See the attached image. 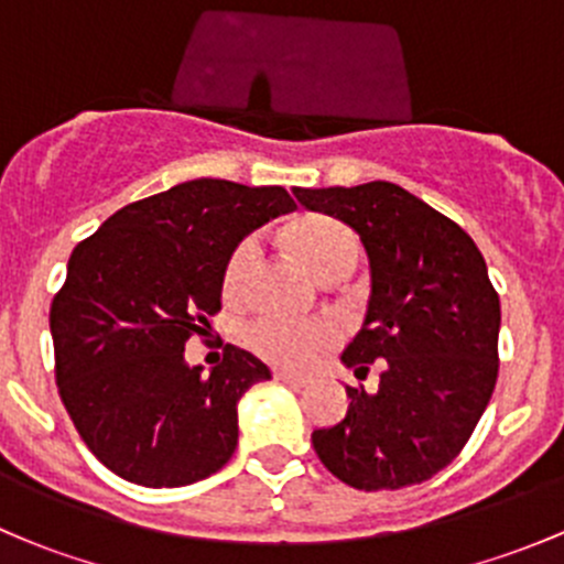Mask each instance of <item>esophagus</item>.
<instances>
[{
	"label": "esophagus",
	"instance_id": "esophagus-1",
	"mask_svg": "<svg viewBox=\"0 0 564 564\" xmlns=\"http://www.w3.org/2000/svg\"><path fill=\"white\" fill-rule=\"evenodd\" d=\"M275 379L283 384H292V388H305V384L311 382V377H305V373H292V371H278Z\"/></svg>",
	"mask_w": 564,
	"mask_h": 564
}]
</instances>
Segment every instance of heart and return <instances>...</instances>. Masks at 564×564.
Listing matches in <instances>:
<instances>
[{"label":"heart","instance_id":"obj_1","mask_svg":"<svg viewBox=\"0 0 564 564\" xmlns=\"http://www.w3.org/2000/svg\"><path fill=\"white\" fill-rule=\"evenodd\" d=\"M286 237L300 259L318 278L351 272L360 259V240L355 231L329 215H305V218L294 220L286 229ZM256 261H259V242L253 237L237 242L224 264L226 300H240L248 292ZM335 338H338V327L329 318L297 322V318L283 316H261L246 329V340L256 355L289 368L308 366Z\"/></svg>","mask_w":564,"mask_h":564}]
</instances>
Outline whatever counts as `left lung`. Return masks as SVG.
<instances>
[{
  "label": "left lung",
  "instance_id": "1",
  "mask_svg": "<svg viewBox=\"0 0 564 564\" xmlns=\"http://www.w3.org/2000/svg\"><path fill=\"white\" fill-rule=\"evenodd\" d=\"M305 209L344 220L371 264L366 322L340 360L379 388H346V417L311 436L360 491L414 486L464 451L499 373V294L471 237L392 182L294 187Z\"/></svg>",
  "mask_w": 564,
  "mask_h": 564
}]
</instances>
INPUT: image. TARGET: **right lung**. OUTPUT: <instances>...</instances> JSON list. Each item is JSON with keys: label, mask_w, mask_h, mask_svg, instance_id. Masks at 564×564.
<instances>
[{"label": "right lung", "mask_w": 564, "mask_h": 564, "mask_svg": "<svg viewBox=\"0 0 564 564\" xmlns=\"http://www.w3.org/2000/svg\"><path fill=\"white\" fill-rule=\"evenodd\" d=\"M292 209L278 185L202 176L128 204L73 250L48 314L56 388L113 475L191 486L237 451V401L270 368L226 344L204 377L185 362V340L220 311L237 242Z\"/></svg>", "instance_id": "obj_1"}]
</instances>
